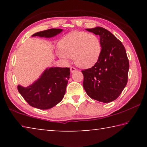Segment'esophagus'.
Returning a JSON list of instances; mask_svg holds the SVG:
<instances>
[{"label":"esophagus","instance_id":"esophagus-1","mask_svg":"<svg viewBox=\"0 0 147 147\" xmlns=\"http://www.w3.org/2000/svg\"><path fill=\"white\" fill-rule=\"evenodd\" d=\"M76 71V69L75 67H71V72L72 73H74V72H75Z\"/></svg>","mask_w":147,"mask_h":147}]
</instances>
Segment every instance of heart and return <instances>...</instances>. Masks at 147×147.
Wrapping results in <instances>:
<instances>
[{"label":"heart","mask_w":147,"mask_h":147,"mask_svg":"<svg viewBox=\"0 0 147 147\" xmlns=\"http://www.w3.org/2000/svg\"><path fill=\"white\" fill-rule=\"evenodd\" d=\"M59 58L65 61L73 58L76 65L85 69L97 63L102 53L98 36L82 31H73L66 35L59 41Z\"/></svg>","instance_id":"b5f03b06"}]
</instances>
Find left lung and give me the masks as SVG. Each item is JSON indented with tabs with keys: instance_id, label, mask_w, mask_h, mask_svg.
Masks as SVG:
<instances>
[{
	"instance_id": "1",
	"label": "left lung",
	"mask_w": 147,
	"mask_h": 147,
	"mask_svg": "<svg viewBox=\"0 0 147 147\" xmlns=\"http://www.w3.org/2000/svg\"><path fill=\"white\" fill-rule=\"evenodd\" d=\"M86 30L100 36L102 53L91 68L82 71L83 86L88 95L104 103L117 98L128 82L129 61L123 43L102 27Z\"/></svg>"
}]
</instances>
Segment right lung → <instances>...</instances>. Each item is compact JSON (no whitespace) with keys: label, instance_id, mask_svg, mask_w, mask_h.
<instances>
[{"label":"right lung","instance_id":"add662e5","mask_svg":"<svg viewBox=\"0 0 147 147\" xmlns=\"http://www.w3.org/2000/svg\"><path fill=\"white\" fill-rule=\"evenodd\" d=\"M62 30L51 28L37 32L32 36L52 38ZM69 76L70 69L68 67L48 68L32 85L27 88L19 85L17 89L29 105L41 109H50L63 99Z\"/></svg>","mask_w":147,"mask_h":147}]
</instances>
